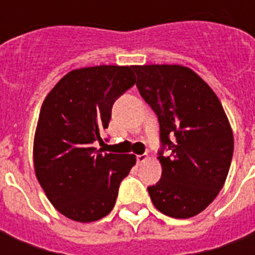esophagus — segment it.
Returning <instances> with one entry per match:
<instances>
[{"mask_svg": "<svg viewBox=\"0 0 255 255\" xmlns=\"http://www.w3.org/2000/svg\"><path fill=\"white\" fill-rule=\"evenodd\" d=\"M147 158H149V155L147 154H139V155H136V162H138L139 165H140V164H143L144 161L147 160Z\"/></svg>", "mask_w": 255, "mask_h": 255, "instance_id": "esophagus-1", "label": "esophagus"}]
</instances>
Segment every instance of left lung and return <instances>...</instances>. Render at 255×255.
Here are the masks:
<instances>
[{"mask_svg":"<svg viewBox=\"0 0 255 255\" xmlns=\"http://www.w3.org/2000/svg\"><path fill=\"white\" fill-rule=\"evenodd\" d=\"M136 87L160 123L162 175L147 187L161 213L188 219L223 188L234 135L221 102L206 82L183 65H133ZM167 151V154L163 153Z\"/></svg>","mask_w":255,"mask_h":255,"instance_id":"obj_1","label":"left lung"}]
</instances>
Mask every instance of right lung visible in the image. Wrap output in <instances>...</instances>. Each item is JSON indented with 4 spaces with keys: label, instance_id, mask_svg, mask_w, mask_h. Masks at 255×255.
Segmentation results:
<instances>
[{
    "label": "right lung",
    "instance_id": "right-lung-1",
    "mask_svg": "<svg viewBox=\"0 0 255 255\" xmlns=\"http://www.w3.org/2000/svg\"><path fill=\"white\" fill-rule=\"evenodd\" d=\"M133 67L98 65L68 72L46 95L34 138L38 182L58 212L79 223L105 217L133 154L102 153L115 101L135 84Z\"/></svg>",
    "mask_w": 255,
    "mask_h": 255
}]
</instances>
